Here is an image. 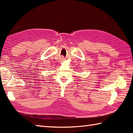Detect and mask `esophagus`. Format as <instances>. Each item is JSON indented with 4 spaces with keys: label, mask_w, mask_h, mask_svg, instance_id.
<instances>
[{
    "label": "esophagus",
    "mask_w": 133,
    "mask_h": 133,
    "mask_svg": "<svg viewBox=\"0 0 133 133\" xmlns=\"http://www.w3.org/2000/svg\"><path fill=\"white\" fill-rule=\"evenodd\" d=\"M64 59V57H63V56H62V57L61 58V61H63Z\"/></svg>",
    "instance_id": "1"
}]
</instances>
